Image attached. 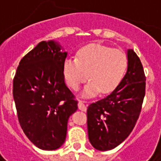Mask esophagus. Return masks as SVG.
Returning <instances> with one entry per match:
<instances>
[{
    "label": "esophagus",
    "mask_w": 161,
    "mask_h": 161,
    "mask_svg": "<svg viewBox=\"0 0 161 161\" xmlns=\"http://www.w3.org/2000/svg\"><path fill=\"white\" fill-rule=\"evenodd\" d=\"M77 106H78V108H79L80 110H82V111H86V109H87L86 105L84 104L83 102H81V101L78 102V104H77Z\"/></svg>",
    "instance_id": "obj_1"
}]
</instances>
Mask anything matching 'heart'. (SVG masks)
I'll return each instance as SVG.
<instances>
[{"instance_id": "obj_1", "label": "heart", "mask_w": 161, "mask_h": 161, "mask_svg": "<svg viewBox=\"0 0 161 161\" xmlns=\"http://www.w3.org/2000/svg\"><path fill=\"white\" fill-rule=\"evenodd\" d=\"M128 67V58L122 51L100 44H90L78 50L77 58L64 62V75L67 84L77 91L88 79L84 94L92 97L111 92L122 79Z\"/></svg>"}]
</instances>
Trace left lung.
<instances>
[{"mask_svg": "<svg viewBox=\"0 0 161 161\" xmlns=\"http://www.w3.org/2000/svg\"><path fill=\"white\" fill-rule=\"evenodd\" d=\"M128 70L110 94L89 105L88 135L100 151L115 148L130 135L142 111L146 76L140 58L128 51Z\"/></svg>", "mask_w": 161, "mask_h": 161, "instance_id": "1", "label": "left lung"}]
</instances>
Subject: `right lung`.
<instances>
[{"label": "right lung", "instance_id": "add662e5", "mask_svg": "<svg viewBox=\"0 0 161 161\" xmlns=\"http://www.w3.org/2000/svg\"><path fill=\"white\" fill-rule=\"evenodd\" d=\"M66 56L54 41H42L21 58L13 80L19 125L43 150L63 145L68 119L77 109L75 96L64 84Z\"/></svg>", "mask_w": 161, "mask_h": 161}]
</instances>
